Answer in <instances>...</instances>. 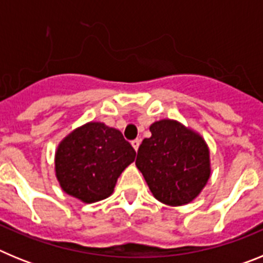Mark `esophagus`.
I'll return each instance as SVG.
<instances>
[{
	"label": "esophagus",
	"mask_w": 263,
	"mask_h": 263,
	"mask_svg": "<svg viewBox=\"0 0 263 263\" xmlns=\"http://www.w3.org/2000/svg\"><path fill=\"white\" fill-rule=\"evenodd\" d=\"M139 145H141V139H134V141H132V146H133V148L134 150H138V147H139Z\"/></svg>",
	"instance_id": "obj_1"
}]
</instances>
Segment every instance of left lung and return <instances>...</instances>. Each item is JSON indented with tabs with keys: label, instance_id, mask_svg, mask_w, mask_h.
Returning <instances> with one entry per match:
<instances>
[{
	"label": "left lung",
	"instance_id": "obj_1",
	"mask_svg": "<svg viewBox=\"0 0 263 263\" xmlns=\"http://www.w3.org/2000/svg\"><path fill=\"white\" fill-rule=\"evenodd\" d=\"M152 137L138 148L136 166L153 196L170 206L195 200L211 178L210 147L205 139L176 120L155 121Z\"/></svg>",
	"mask_w": 263,
	"mask_h": 263
}]
</instances>
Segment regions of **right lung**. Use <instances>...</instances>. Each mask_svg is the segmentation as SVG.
Returning <instances> with one entry per match:
<instances>
[{
    "label": "right lung",
    "instance_id": "right-lung-1",
    "mask_svg": "<svg viewBox=\"0 0 263 263\" xmlns=\"http://www.w3.org/2000/svg\"><path fill=\"white\" fill-rule=\"evenodd\" d=\"M136 152L120 130L90 121L73 129L58 145L55 176L60 188L85 204L110 196Z\"/></svg>",
    "mask_w": 263,
    "mask_h": 263
}]
</instances>
